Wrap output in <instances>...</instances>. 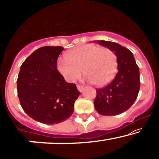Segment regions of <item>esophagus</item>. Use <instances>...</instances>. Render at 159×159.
I'll return each mask as SVG.
<instances>
[{"mask_svg":"<svg viewBox=\"0 0 159 159\" xmlns=\"http://www.w3.org/2000/svg\"><path fill=\"white\" fill-rule=\"evenodd\" d=\"M77 88H78V90H79L80 92H83L84 89V86H83V85L78 84V85H77Z\"/></svg>","mask_w":159,"mask_h":159,"instance_id":"1","label":"esophagus"}]
</instances>
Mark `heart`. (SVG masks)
I'll return each mask as SVG.
<instances>
[{
    "label": "heart",
    "mask_w": 159,
    "mask_h": 159,
    "mask_svg": "<svg viewBox=\"0 0 159 159\" xmlns=\"http://www.w3.org/2000/svg\"><path fill=\"white\" fill-rule=\"evenodd\" d=\"M117 57L109 48L95 44H84L72 49L66 59L57 62L59 71L69 82L80 76L82 69L85 79L101 87L113 79L117 71Z\"/></svg>",
    "instance_id": "obj_1"
}]
</instances>
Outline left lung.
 <instances>
[{"instance_id": "8db88e82", "label": "left lung", "mask_w": 159, "mask_h": 159, "mask_svg": "<svg viewBox=\"0 0 159 159\" xmlns=\"http://www.w3.org/2000/svg\"><path fill=\"white\" fill-rule=\"evenodd\" d=\"M97 42L116 53L118 72L111 83L96 89L93 104L102 116H117L128 110L137 99L140 86L139 67L128 49L111 41Z\"/></svg>"}]
</instances>
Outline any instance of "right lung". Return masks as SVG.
<instances>
[{
    "mask_svg": "<svg viewBox=\"0 0 159 159\" xmlns=\"http://www.w3.org/2000/svg\"><path fill=\"white\" fill-rule=\"evenodd\" d=\"M62 47L41 48L24 61L17 78V93L26 114L45 125L66 121L74 111L80 92L57 69Z\"/></svg>",
    "mask_w": 159,
    "mask_h": 159,
    "instance_id": "1",
    "label": "right lung"
}]
</instances>
